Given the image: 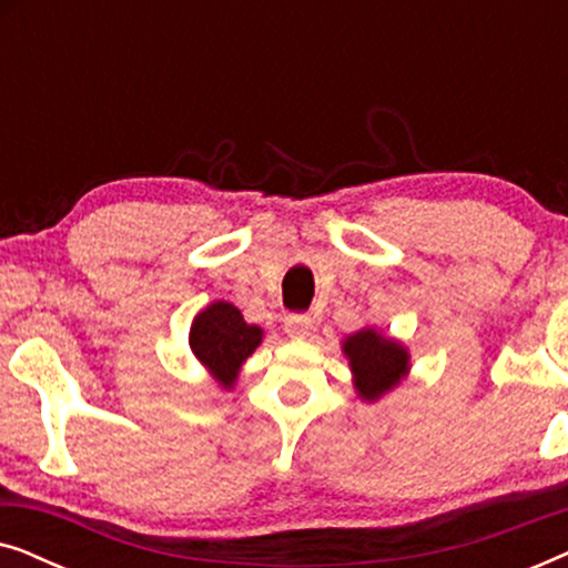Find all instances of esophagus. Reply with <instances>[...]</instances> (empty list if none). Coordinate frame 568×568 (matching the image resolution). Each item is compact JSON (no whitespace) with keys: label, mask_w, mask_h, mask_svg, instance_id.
Listing matches in <instances>:
<instances>
[{"label":"esophagus","mask_w":568,"mask_h":568,"mask_svg":"<svg viewBox=\"0 0 568 568\" xmlns=\"http://www.w3.org/2000/svg\"><path fill=\"white\" fill-rule=\"evenodd\" d=\"M284 331H286V336H292V338H305V336H310V331H313V317L302 315V313L286 315Z\"/></svg>","instance_id":"1"}]
</instances>
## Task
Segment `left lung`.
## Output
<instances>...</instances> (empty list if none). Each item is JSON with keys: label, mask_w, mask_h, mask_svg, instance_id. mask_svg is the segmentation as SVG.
Listing matches in <instances>:
<instances>
[{"label": "left lung", "mask_w": 568, "mask_h": 568, "mask_svg": "<svg viewBox=\"0 0 568 568\" xmlns=\"http://www.w3.org/2000/svg\"><path fill=\"white\" fill-rule=\"evenodd\" d=\"M344 354L354 372L356 393L369 403L393 390L410 369L408 348L375 328H362L346 336Z\"/></svg>", "instance_id": "1"}]
</instances>
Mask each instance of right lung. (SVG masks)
<instances>
[{"instance_id":"1","label":"right lung","mask_w":568,"mask_h":568,"mask_svg":"<svg viewBox=\"0 0 568 568\" xmlns=\"http://www.w3.org/2000/svg\"><path fill=\"white\" fill-rule=\"evenodd\" d=\"M263 331L247 325L243 313L230 302L216 300L193 317L189 344L196 359L212 372L224 390L235 387L240 367L258 348Z\"/></svg>"}]
</instances>
